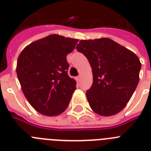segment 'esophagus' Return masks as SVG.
<instances>
[{
  "instance_id": "obj_1",
  "label": "esophagus",
  "mask_w": 151,
  "mask_h": 151,
  "mask_svg": "<svg viewBox=\"0 0 151 151\" xmlns=\"http://www.w3.org/2000/svg\"><path fill=\"white\" fill-rule=\"evenodd\" d=\"M76 80H77V81H78V82H79L80 80H81V76H80V75H79V76H78L76 77Z\"/></svg>"
}]
</instances>
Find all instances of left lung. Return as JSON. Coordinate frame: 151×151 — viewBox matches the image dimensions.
<instances>
[{
	"instance_id": "left-lung-1",
	"label": "left lung",
	"mask_w": 151,
	"mask_h": 151,
	"mask_svg": "<svg viewBox=\"0 0 151 151\" xmlns=\"http://www.w3.org/2000/svg\"><path fill=\"white\" fill-rule=\"evenodd\" d=\"M76 49L91 66L93 83L86 97L92 110L104 116L119 113L139 82L141 63L138 56L107 38L81 40Z\"/></svg>"
}]
</instances>
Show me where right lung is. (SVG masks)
I'll list each match as a JSON object with an SVG mask.
<instances>
[{
    "mask_svg": "<svg viewBox=\"0 0 151 151\" xmlns=\"http://www.w3.org/2000/svg\"><path fill=\"white\" fill-rule=\"evenodd\" d=\"M78 39L50 35L22 50L17 73L22 92L36 111L42 115H60L66 110L76 82L68 76L66 56Z\"/></svg>",
    "mask_w": 151,
    "mask_h": 151,
    "instance_id": "add662e5",
    "label": "right lung"
}]
</instances>
